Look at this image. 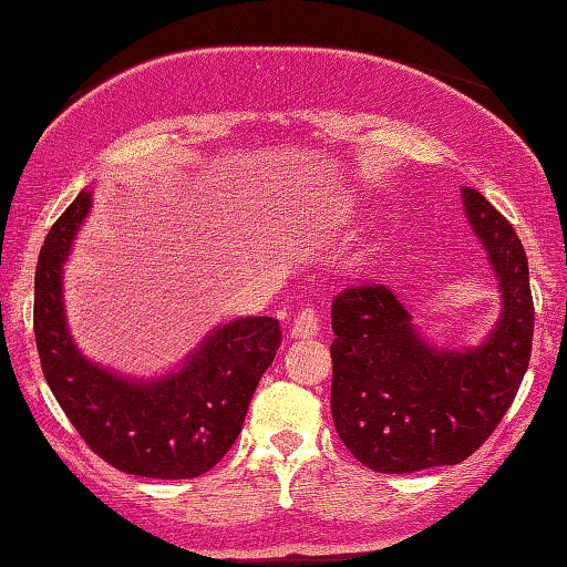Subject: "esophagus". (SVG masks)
Listing matches in <instances>:
<instances>
[{
  "label": "esophagus",
  "mask_w": 567,
  "mask_h": 567,
  "mask_svg": "<svg viewBox=\"0 0 567 567\" xmlns=\"http://www.w3.org/2000/svg\"><path fill=\"white\" fill-rule=\"evenodd\" d=\"M320 330V315L315 312V307H302L300 312L295 315L292 322V334L295 338H312Z\"/></svg>",
  "instance_id": "esophagus-1"
}]
</instances>
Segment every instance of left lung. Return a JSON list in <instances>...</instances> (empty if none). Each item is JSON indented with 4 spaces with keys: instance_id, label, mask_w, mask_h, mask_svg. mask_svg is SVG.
<instances>
[{
    "instance_id": "8db88e82",
    "label": "left lung",
    "mask_w": 567,
    "mask_h": 567,
    "mask_svg": "<svg viewBox=\"0 0 567 567\" xmlns=\"http://www.w3.org/2000/svg\"><path fill=\"white\" fill-rule=\"evenodd\" d=\"M463 203L501 277L503 318L485 344L433 350L388 285H350L332 300L334 430L375 473L463 463L501 425L530 362L535 307L523 243L477 189L463 187Z\"/></svg>"
}]
</instances>
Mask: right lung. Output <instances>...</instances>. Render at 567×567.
Instances as JSON below:
<instances>
[{
    "instance_id": "add662e5",
    "label": "right lung",
    "mask_w": 567,
    "mask_h": 567,
    "mask_svg": "<svg viewBox=\"0 0 567 567\" xmlns=\"http://www.w3.org/2000/svg\"><path fill=\"white\" fill-rule=\"evenodd\" d=\"M92 203L80 192L44 237L34 275V338L42 372L76 433L122 473L197 477L235 445L249 400L282 342L280 320L227 322L185 368L152 385L110 375L74 348L64 324L62 262Z\"/></svg>"
}]
</instances>
